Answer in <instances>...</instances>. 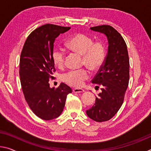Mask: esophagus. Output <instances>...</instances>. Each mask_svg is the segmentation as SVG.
<instances>
[{
  "instance_id": "obj_1",
  "label": "esophagus",
  "mask_w": 151,
  "mask_h": 151,
  "mask_svg": "<svg viewBox=\"0 0 151 151\" xmlns=\"http://www.w3.org/2000/svg\"><path fill=\"white\" fill-rule=\"evenodd\" d=\"M73 92L74 93H83L85 92V90L81 88H75L73 89Z\"/></svg>"
}]
</instances>
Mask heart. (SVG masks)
Returning <instances> with one entry per match:
<instances>
[{
    "label": "heart",
    "instance_id": "heart-1",
    "mask_svg": "<svg viewBox=\"0 0 151 151\" xmlns=\"http://www.w3.org/2000/svg\"><path fill=\"white\" fill-rule=\"evenodd\" d=\"M70 51L82 56V64L90 70H97L104 63L106 58V48L100 42H93L91 38L83 33H77L71 37L65 44ZM54 63L59 68L65 66V54L63 50H54L52 54ZM89 76L87 69L69 71L64 74L63 80L66 84L73 87H81Z\"/></svg>",
    "mask_w": 151,
    "mask_h": 151
}]
</instances>
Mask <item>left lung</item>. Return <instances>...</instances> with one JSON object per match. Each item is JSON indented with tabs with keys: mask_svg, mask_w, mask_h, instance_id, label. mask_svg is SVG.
Segmentation results:
<instances>
[{
	"mask_svg": "<svg viewBox=\"0 0 151 151\" xmlns=\"http://www.w3.org/2000/svg\"><path fill=\"white\" fill-rule=\"evenodd\" d=\"M90 29L106 35L109 44L104 63L92 80L101 87V92L95 98V104L86 111L93 120L102 122L113 118L123 104L130 78V63L126 42L114 27L103 25Z\"/></svg>",
	"mask_w": 151,
	"mask_h": 151,
	"instance_id": "8db88e82",
	"label": "left lung"
}]
</instances>
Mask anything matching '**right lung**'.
Masks as SVG:
<instances>
[{
	"instance_id": "add662e5",
	"label": "right lung",
	"mask_w": 151,
	"mask_h": 151,
	"mask_svg": "<svg viewBox=\"0 0 151 151\" xmlns=\"http://www.w3.org/2000/svg\"><path fill=\"white\" fill-rule=\"evenodd\" d=\"M69 27L45 24L30 33L21 54L19 76L26 101L37 117L50 120L60 116L65 106L70 87L62 83L50 88V79L55 70L52 58L55 39Z\"/></svg>"
}]
</instances>
